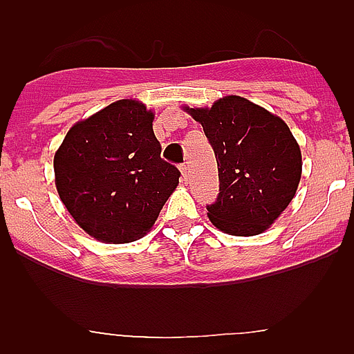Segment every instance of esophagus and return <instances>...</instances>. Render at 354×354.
<instances>
[{
	"label": "esophagus",
	"mask_w": 354,
	"mask_h": 354,
	"mask_svg": "<svg viewBox=\"0 0 354 354\" xmlns=\"http://www.w3.org/2000/svg\"><path fill=\"white\" fill-rule=\"evenodd\" d=\"M180 175H183V180L186 183L187 177H189V167H187V165H183V167H180Z\"/></svg>",
	"instance_id": "obj_1"
}]
</instances>
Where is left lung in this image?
I'll return each instance as SVG.
<instances>
[{
    "mask_svg": "<svg viewBox=\"0 0 354 354\" xmlns=\"http://www.w3.org/2000/svg\"><path fill=\"white\" fill-rule=\"evenodd\" d=\"M204 127L218 162L220 195L207 207L211 223L230 236L266 232L298 192L301 149L278 115L241 95L189 108Z\"/></svg>",
    "mask_w": 354,
    "mask_h": 354,
    "instance_id": "obj_1",
    "label": "left lung"
}]
</instances>
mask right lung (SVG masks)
Instances as JSON below:
<instances>
[{"instance_id":"obj_1","label":"right lung","mask_w":354,"mask_h":354,"mask_svg":"<svg viewBox=\"0 0 354 354\" xmlns=\"http://www.w3.org/2000/svg\"><path fill=\"white\" fill-rule=\"evenodd\" d=\"M152 122L142 101L120 99L76 122L55 152L56 192L93 239L124 245L143 237L179 186Z\"/></svg>"}]
</instances>
